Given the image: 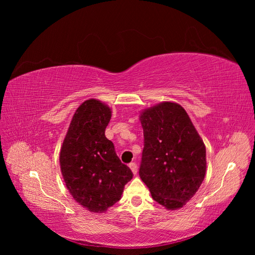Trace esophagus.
<instances>
[{
    "label": "esophagus",
    "mask_w": 255,
    "mask_h": 255,
    "mask_svg": "<svg viewBox=\"0 0 255 255\" xmlns=\"http://www.w3.org/2000/svg\"><path fill=\"white\" fill-rule=\"evenodd\" d=\"M128 167L130 168V170H132V172L134 174H137V165H136V163H130L128 165Z\"/></svg>",
    "instance_id": "obj_1"
}]
</instances>
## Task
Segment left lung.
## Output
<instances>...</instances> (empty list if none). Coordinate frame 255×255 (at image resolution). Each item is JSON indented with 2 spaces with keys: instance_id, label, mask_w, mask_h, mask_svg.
Instances as JSON below:
<instances>
[{
  "instance_id": "left-lung-1",
  "label": "left lung",
  "mask_w": 255,
  "mask_h": 255,
  "mask_svg": "<svg viewBox=\"0 0 255 255\" xmlns=\"http://www.w3.org/2000/svg\"><path fill=\"white\" fill-rule=\"evenodd\" d=\"M139 118L144 137L140 179L157 203L168 210L181 208L204 180V142L177 103H159L144 110Z\"/></svg>"
}]
</instances>
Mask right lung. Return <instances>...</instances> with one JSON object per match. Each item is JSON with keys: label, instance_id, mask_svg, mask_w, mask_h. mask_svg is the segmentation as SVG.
<instances>
[{"label": "right lung", "instance_id": "right-lung-1", "mask_svg": "<svg viewBox=\"0 0 255 255\" xmlns=\"http://www.w3.org/2000/svg\"><path fill=\"white\" fill-rule=\"evenodd\" d=\"M112 111L96 99L76 110L60 149L59 164L73 199L91 213H103L121 199L132 180L130 169L121 163L114 143L105 137Z\"/></svg>", "mask_w": 255, "mask_h": 255}]
</instances>
